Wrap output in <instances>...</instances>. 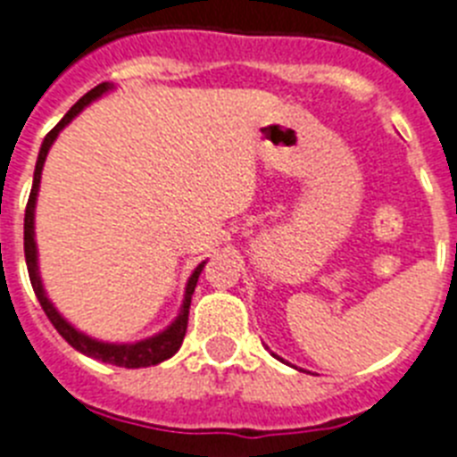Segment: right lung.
<instances>
[{
	"label": "right lung",
	"instance_id": "right-lung-1",
	"mask_svg": "<svg viewBox=\"0 0 457 457\" xmlns=\"http://www.w3.org/2000/svg\"><path fill=\"white\" fill-rule=\"evenodd\" d=\"M109 83H99L97 87H92L90 92H86L83 97L76 102L71 109L67 111V116L62 120L57 122L55 128L51 132L46 134L44 144H41L39 151V160H37V170H34V183H32V193H29V199H27L25 206V262H27V271H29V281H32L34 295H37V300H39L41 309L48 316V320L53 323V328L62 335V339L67 341L69 346H74L76 351H80L83 355H90L95 360H102V362H109V365L116 367H128V370H139V367H151L157 365V362H164L167 358H171L183 344V337H186L187 329V313H190V300H193L195 286H197V278L202 274V267L204 262L199 264L197 270L193 271L190 276V281H187L186 287V300H183L181 313L176 318L174 323L170 328L160 332V335L151 337V339L137 341V344H104V341H95L90 337L80 335L79 329H74L71 325L64 320L60 313L55 312V306L48 302L46 297L44 287H41V278H39V270H37V244H34V204H37V193H39V183H41V170H44L46 155L51 151V144L55 141V137L60 134V129L67 125L76 113L83 111V106H87L92 99H97L102 92L109 90Z\"/></svg>",
	"mask_w": 457,
	"mask_h": 457
}]
</instances>
